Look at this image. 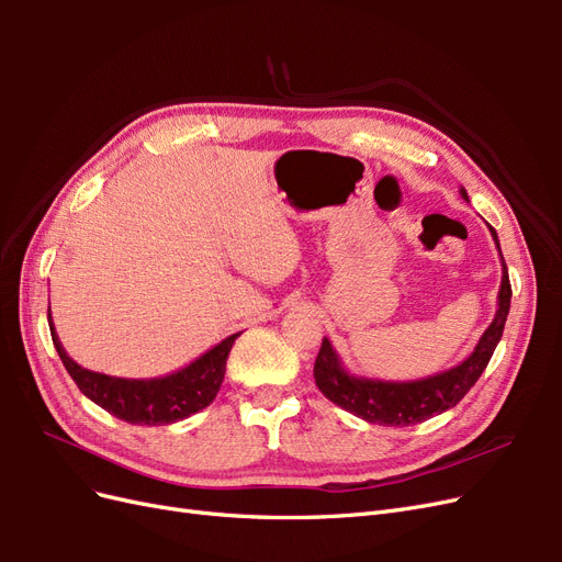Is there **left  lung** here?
<instances>
[{
  "label": "left lung",
  "instance_id": "obj_1",
  "mask_svg": "<svg viewBox=\"0 0 562 562\" xmlns=\"http://www.w3.org/2000/svg\"><path fill=\"white\" fill-rule=\"evenodd\" d=\"M462 196L469 199L467 190H462ZM490 232L497 241V232L492 227ZM508 307H512V281H508V269L504 262L497 316L490 323V328L483 333L479 347L473 349V353L464 363L443 372V375H434L429 380L417 382L363 380L349 375V372L339 366L330 342L323 337L314 363L316 386L323 391V396L333 401L335 405L345 407L351 415L361 417L370 424H382V427H411V424L446 413L448 407H454L462 401L467 396V391L483 375V370L487 368L492 353H495L502 339Z\"/></svg>",
  "mask_w": 562,
  "mask_h": 562
}]
</instances>
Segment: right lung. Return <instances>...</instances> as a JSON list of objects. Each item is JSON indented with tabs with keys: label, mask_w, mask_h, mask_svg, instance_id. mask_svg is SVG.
<instances>
[{
	"label": "right lung",
	"mask_w": 562,
	"mask_h": 562,
	"mask_svg": "<svg viewBox=\"0 0 562 562\" xmlns=\"http://www.w3.org/2000/svg\"><path fill=\"white\" fill-rule=\"evenodd\" d=\"M48 328L60 361L81 394L89 396L110 415L128 424H147V427L180 422L211 405L217 396L220 384H223L229 349L234 339L239 337V333L229 335L209 353H203L199 361L176 372V375L161 380H122L77 366L60 347L54 323H48Z\"/></svg>",
	"instance_id": "right-lung-1"
}]
</instances>
